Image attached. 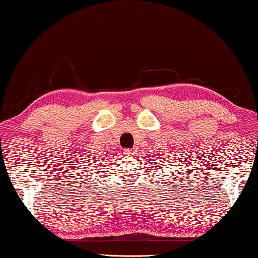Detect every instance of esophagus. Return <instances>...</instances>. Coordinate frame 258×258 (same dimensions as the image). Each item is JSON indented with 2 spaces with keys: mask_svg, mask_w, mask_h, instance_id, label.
I'll use <instances>...</instances> for the list:
<instances>
[{
  "mask_svg": "<svg viewBox=\"0 0 258 258\" xmlns=\"http://www.w3.org/2000/svg\"><path fill=\"white\" fill-rule=\"evenodd\" d=\"M123 154H124L125 156H130L131 154H132V150H131V149H124V150H123Z\"/></svg>",
  "mask_w": 258,
  "mask_h": 258,
  "instance_id": "1",
  "label": "esophagus"
}]
</instances>
